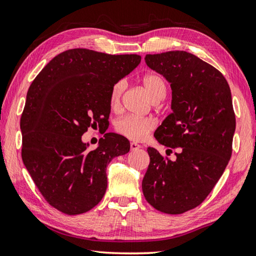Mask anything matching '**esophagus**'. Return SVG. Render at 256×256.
I'll list each match as a JSON object with an SVG mask.
<instances>
[{
	"instance_id": "obj_1",
	"label": "esophagus",
	"mask_w": 256,
	"mask_h": 256,
	"mask_svg": "<svg viewBox=\"0 0 256 256\" xmlns=\"http://www.w3.org/2000/svg\"><path fill=\"white\" fill-rule=\"evenodd\" d=\"M140 148H142L140 144H138L136 142L130 144V149H132V152H136V150H138V149H140Z\"/></svg>"
}]
</instances>
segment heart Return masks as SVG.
Returning <instances> with one entry per match:
<instances>
[{"label": "heart", "instance_id": "heart-1", "mask_svg": "<svg viewBox=\"0 0 256 256\" xmlns=\"http://www.w3.org/2000/svg\"><path fill=\"white\" fill-rule=\"evenodd\" d=\"M142 84L144 90L146 91V94L152 101L162 99L166 94V84L162 76L158 74L150 72V74H144L142 79ZM124 89H126V82L124 80H120L114 84L112 92H110V106H112V108L117 109L119 107L120 99H122ZM155 120L152 118L126 116L116 122V130L130 140L140 142L155 128Z\"/></svg>", "mask_w": 256, "mask_h": 256}]
</instances>
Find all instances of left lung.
I'll use <instances>...</instances> for the list:
<instances>
[{"label": "left lung", "instance_id": "obj_1", "mask_svg": "<svg viewBox=\"0 0 256 256\" xmlns=\"http://www.w3.org/2000/svg\"><path fill=\"white\" fill-rule=\"evenodd\" d=\"M144 61L170 84L172 114L154 136L167 152H177L170 160L147 148L142 192L162 213L182 214L202 204L230 162L236 124L232 94L224 76L190 52L147 54Z\"/></svg>", "mask_w": 256, "mask_h": 256}]
</instances>
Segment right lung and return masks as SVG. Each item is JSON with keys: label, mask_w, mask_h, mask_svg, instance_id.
<instances>
[{"label": "right lung", "mask_w": 256, "mask_h": 256, "mask_svg": "<svg viewBox=\"0 0 256 256\" xmlns=\"http://www.w3.org/2000/svg\"><path fill=\"white\" fill-rule=\"evenodd\" d=\"M140 60L71 49L53 58L28 88L20 122L22 159L42 196L62 213L94 208L107 190L108 164L129 152V140L118 134H104L94 150L81 136L106 126L114 84Z\"/></svg>", "instance_id": "obj_1"}]
</instances>
